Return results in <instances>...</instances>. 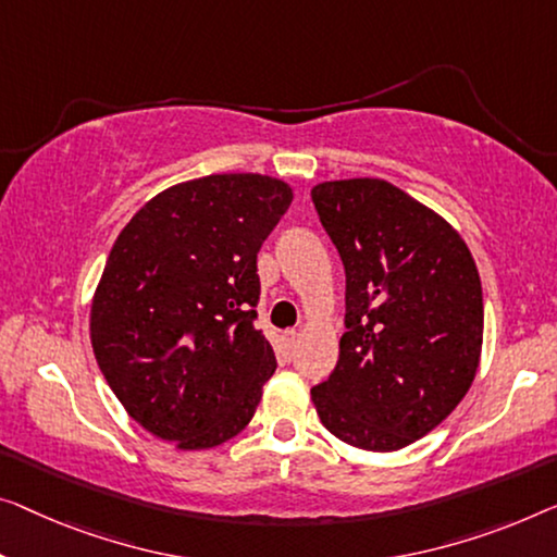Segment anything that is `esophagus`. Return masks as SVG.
Returning <instances> with one entry per match:
<instances>
[{"instance_id": "1", "label": "esophagus", "mask_w": 557, "mask_h": 557, "mask_svg": "<svg viewBox=\"0 0 557 557\" xmlns=\"http://www.w3.org/2000/svg\"><path fill=\"white\" fill-rule=\"evenodd\" d=\"M297 337H300V332H297V330L282 332V347H285V355H293L295 345H297Z\"/></svg>"}]
</instances>
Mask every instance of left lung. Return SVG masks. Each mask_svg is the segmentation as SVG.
Listing matches in <instances>:
<instances>
[{"instance_id": "left-lung-1", "label": "left lung", "mask_w": 557, "mask_h": 557, "mask_svg": "<svg viewBox=\"0 0 557 557\" xmlns=\"http://www.w3.org/2000/svg\"><path fill=\"white\" fill-rule=\"evenodd\" d=\"M345 264L337 368L310 397L343 443L395 453L435 430L475 380L483 287L450 222L377 177L312 187Z\"/></svg>"}]
</instances>
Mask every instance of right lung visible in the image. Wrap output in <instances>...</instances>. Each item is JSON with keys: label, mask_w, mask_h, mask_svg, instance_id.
Here are the masks:
<instances>
[{"label": "right lung", "mask_w": 557, "mask_h": 557, "mask_svg": "<svg viewBox=\"0 0 557 557\" xmlns=\"http://www.w3.org/2000/svg\"><path fill=\"white\" fill-rule=\"evenodd\" d=\"M293 202L285 180L207 174L145 202L112 245L89 339L122 408L180 450L243 433L275 372L255 325L257 252Z\"/></svg>", "instance_id": "1"}]
</instances>
